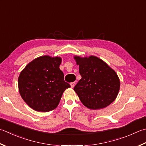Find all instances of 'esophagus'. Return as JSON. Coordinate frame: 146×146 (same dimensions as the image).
<instances>
[{"label":"esophagus","mask_w":146,"mask_h":146,"mask_svg":"<svg viewBox=\"0 0 146 146\" xmlns=\"http://www.w3.org/2000/svg\"><path fill=\"white\" fill-rule=\"evenodd\" d=\"M75 82H72V83H71V84H70L71 87V88H73L74 87H75Z\"/></svg>","instance_id":"34e87169"}]
</instances>
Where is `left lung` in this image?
I'll return each instance as SVG.
<instances>
[{
  "label": "left lung",
  "mask_w": 146,
  "mask_h": 146,
  "mask_svg": "<svg viewBox=\"0 0 146 146\" xmlns=\"http://www.w3.org/2000/svg\"><path fill=\"white\" fill-rule=\"evenodd\" d=\"M82 76L74 90L85 106L90 110L107 107L118 96L120 81L115 71L94 56H74Z\"/></svg>",
  "instance_id": "left-lung-1"
}]
</instances>
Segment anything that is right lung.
Listing matches in <instances>:
<instances>
[{"label": "right lung", "mask_w": 146, "mask_h": 146, "mask_svg": "<svg viewBox=\"0 0 146 146\" xmlns=\"http://www.w3.org/2000/svg\"><path fill=\"white\" fill-rule=\"evenodd\" d=\"M60 57L42 56L29 62L18 77L19 92L33 110L48 112L55 109L62 94L70 87L59 69Z\"/></svg>", "instance_id": "add662e5"}]
</instances>
